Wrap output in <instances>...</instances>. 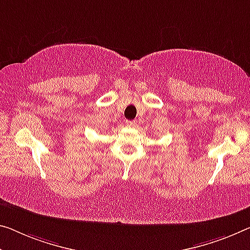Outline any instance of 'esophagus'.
<instances>
[{
    "instance_id": "34e87169",
    "label": "esophagus",
    "mask_w": 250,
    "mask_h": 250,
    "mask_svg": "<svg viewBox=\"0 0 250 250\" xmlns=\"http://www.w3.org/2000/svg\"><path fill=\"white\" fill-rule=\"evenodd\" d=\"M126 126H128V127H134V126H136V122L135 121H126Z\"/></svg>"
}]
</instances>
